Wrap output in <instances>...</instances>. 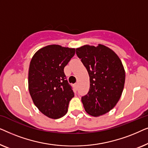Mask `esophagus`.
<instances>
[{
  "label": "esophagus",
  "instance_id": "1",
  "mask_svg": "<svg viewBox=\"0 0 148 148\" xmlns=\"http://www.w3.org/2000/svg\"><path fill=\"white\" fill-rule=\"evenodd\" d=\"M73 86H74L75 89V90H78V84H77V83H76V84H75L73 85Z\"/></svg>",
  "mask_w": 148,
  "mask_h": 148
}]
</instances>
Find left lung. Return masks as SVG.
Wrapping results in <instances>:
<instances>
[{
	"label": "left lung",
	"mask_w": 148,
	"mask_h": 148,
	"mask_svg": "<svg viewBox=\"0 0 148 148\" xmlns=\"http://www.w3.org/2000/svg\"><path fill=\"white\" fill-rule=\"evenodd\" d=\"M76 54L90 76V90L82 98L85 110L94 116L106 114L119 102L124 88L125 72L121 60L102 44L82 46Z\"/></svg>",
	"instance_id": "left-lung-1"
}]
</instances>
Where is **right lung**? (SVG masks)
Segmentation results:
<instances>
[{
  "mask_svg": "<svg viewBox=\"0 0 148 148\" xmlns=\"http://www.w3.org/2000/svg\"><path fill=\"white\" fill-rule=\"evenodd\" d=\"M75 53V48L49 45L36 52L30 62L28 75L30 96L40 112L49 118L63 116L74 97L64 68Z\"/></svg>",
  "mask_w": 148,
  "mask_h": 148,
  "instance_id": "obj_1",
  "label": "right lung"
}]
</instances>
